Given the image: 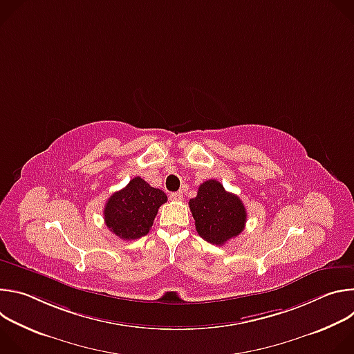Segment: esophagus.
Here are the masks:
<instances>
[{"label": "esophagus", "instance_id": "1", "mask_svg": "<svg viewBox=\"0 0 354 354\" xmlns=\"http://www.w3.org/2000/svg\"><path fill=\"white\" fill-rule=\"evenodd\" d=\"M171 200H174V201H179V200H182V197H183V193L182 192H174V193H171Z\"/></svg>", "mask_w": 354, "mask_h": 354}]
</instances>
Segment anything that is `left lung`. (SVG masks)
Here are the masks:
<instances>
[{"instance_id": "8db88e82", "label": "left lung", "mask_w": 354, "mask_h": 354, "mask_svg": "<svg viewBox=\"0 0 354 354\" xmlns=\"http://www.w3.org/2000/svg\"><path fill=\"white\" fill-rule=\"evenodd\" d=\"M196 231L213 245H224L239 235L246 223V210L241 198L210 179L201 183L197 196L189 200Z\"/></svg>"}]
</instances>
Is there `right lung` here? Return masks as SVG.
<instances>
[{"mask_svg": "<svg viewBox=\"0 0 354 354\" xmlns=\"http://www.w3.org/2000/svg\"><path fill=\"white\" fill-rule=\"evenodd\" d=\"M167 194L149 186L140 176L133 178L126 187L113 193L105 205L106 227L120 239H138L148 234Z\"/></svg>", "mask_w": 354, "mask_h": 354, "instance_id": "right-lung-1", "label": "right lung"}]
</instances>
